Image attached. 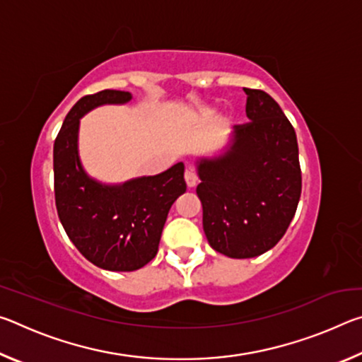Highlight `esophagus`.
I'll return each instance as SVG.
<instances>
[{
  "mask_svg": "<svg viewBox=\"0 0 362 362\" xmlns=\"http://www.w3.org/2000/svg\"><path fill=\"white\" fill-rule=\"evenodd\" d=\"M185 182H187L188 188H193V187H196V183H198V177H196V174L192 169L185 170Z\"/></svg>",
  "mask_w": 362,
  "mask_h": 362,
  "instance_id": "esophagus-1",
  "label": "esophagus"
}]
</instances>
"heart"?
Listing matches in <instances>:
<instances>
[{"mask_svg": "<svg viewBox=\"0 0 362 362\" xmlns=\"http://www.w3.org/2000/svg\"><path fill=\"white\" fill-rule=\"evenodd\" d=\"M214 113H216V108H206L204 110V116H214Z\"/></svg>", "mask_w": 362, "mask_h": 362, "instance_id": "1", "label": "heart"}]
</instances>
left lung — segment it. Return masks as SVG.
Returning a JSON list of instances; mask_svg holds the SVG:
<instances>
[{
    "label": "left lung",
    "instance_id": "8db88e82",
    "mask_svg": "<svg viewBox=\"0 0 362 362\" xmlns=\"http://www.w3.org/2000/svg\"><path fill=\"white\" fill-rule=\"evenodd\" d=\"M250 122L233 127L218 156L196 161L203 228L211 247L231 259L278 244L302 193L297 136L273 97L244 88Z\"/></svg>",
    "mask_w": 362,
    "mask_h": 362
}]
</instances>
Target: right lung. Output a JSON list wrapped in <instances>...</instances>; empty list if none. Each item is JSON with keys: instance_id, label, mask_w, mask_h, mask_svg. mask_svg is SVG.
<instances>
[{"instance_id": "obj_1", "label": "right lung", "mask_w": 362, "mask_h": 362, "mask_svg": "<svg viewBox=\"0 0 362 362\" xmlns=\"http://www.w3.org/2000/svg\"><path fill=\"white\" fill-rule=\"evenodd\" d=\"M126 90L105 89L79 99L54 142V193L60 222L86 259L108 272H134L155 259L174 201L187 192L183 163L118 185L86 173L78 150L79 121L100 105H122Z\"/></svg>"}]
</instances>
